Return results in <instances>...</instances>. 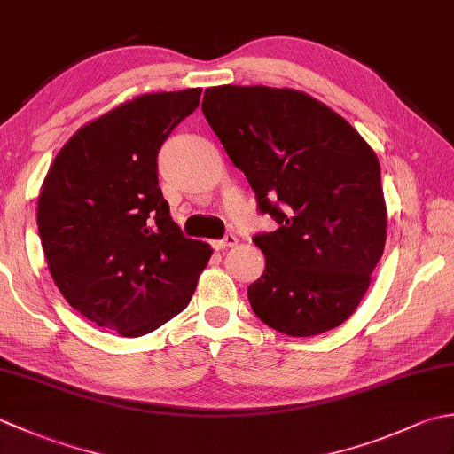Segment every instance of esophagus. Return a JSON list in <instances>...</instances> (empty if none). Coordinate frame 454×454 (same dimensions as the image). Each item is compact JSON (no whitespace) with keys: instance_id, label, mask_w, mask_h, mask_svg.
Returning <instances> with one entry per match:
<instances>
[{"instance_id":"34e87169","label":"esophagus","mask_w":454,"mask_h":454,"mask_svg":"<svg viewBox=\"0 0 454 454\" xmlns=\"http://www.w3.org/2000/svg\"><path fill=\"white\" fill-rule=\"evenodd\" d=\"M236 244H238V238L234 234H226L222 239H215V242H212V247L226 249V247H234Z\"/></svg>"}]
</instances>
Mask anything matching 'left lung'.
<instances>
[{"mask_svg": "<svg viewBox=\"0 0 454 454\" xmlns=\"http://www.w3.org/2000/svg\"><path fill=\"white\" fill-rule=\"evenodd\" d=\"M202 113L244 171L275 232L257 234L265 271L247 286L255 316L308 337L359 306L387 242V202L372 148L327 105L265 85L208 88Z\"/></svg>", "mask_w": 454, "mask_h": 454, "instance_id": "1", "label": "left lung"}]
</instances>
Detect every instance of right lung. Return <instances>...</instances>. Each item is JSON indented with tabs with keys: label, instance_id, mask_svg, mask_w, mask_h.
<instances>
[{
	"label": "right lung",
	"instance_id": "right-lung-1",
	"mask_svg": "<svg viewBox=\"0 0 454 454\" xmlns=\"http://www.w3.org/2000/svg\"><path fill=\"white\" fill-rule=\"evenodd\" d=\"M200 91L146 93L105 113L64 144L43 183L36 224L56 286L122 337L185 310L212 255L183 236L158 187V152Z\"/></svg>",
	"mask_w": 454,
	"mask_h": 454
}]
</instances>
